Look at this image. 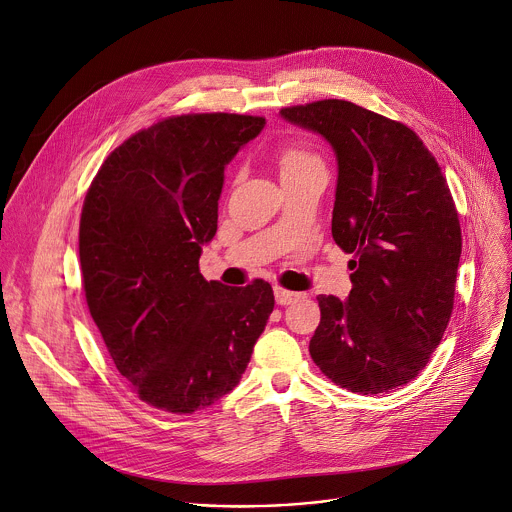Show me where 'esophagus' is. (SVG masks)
<instances>
[{"label": "esophagus", "instance_id": "obj_1", "mask_svg": "<svg viewBox=\"0 0 512 512\" xmlns=\"http://www.w3.org/2000/svg\"><path fill=\"white\" fill-rule=\"evenodd\" d=\"M302 296V292H294V290H286L282 286H274V298L278 304H290L296 302Z\"/></svg>", "mask_w": 512, "mask_h": 512}]
</instances>
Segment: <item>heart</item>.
Here are the masks:
<instances>
[{
    "label": "heart",
    "instance_id": "obj_1",
    "mask_svg": "<svg viewBox=\"0 0 512 512\" xmlns=\"http://www.w3.org/2000/svg\"><path fill=\"white\" fill-rule=\"evenodd\" d=\"M276 163L282 179H294L315 169H323V161L317 153L304 149L300 145H286L278 151Z\"/></svg>",
    "mask_w": 512,
    "mask_h": 512
}]
</instances>
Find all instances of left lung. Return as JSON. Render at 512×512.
Listing matches in <instances>:
<instances>
[{"label": "left lung", "mask_w": 512, "mask_h": 512, "mask_svg": "<svg viewBox=\"0 0 512 512\" xmlns=\"http://www.w3.org/2000/svg\"><path fill=\"white\" fill-rule=\"evenodd\" d=\"M280 117L333 147V240L355 256L349 298L317 296L311 357L353 393L405 385L430 361L454 309L462 232L446 177L412 129L349 100L286 107Z\"/></svg>", "instance_id": "obj_1"}]
</instances>
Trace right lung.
I'll use <instances>...</instances> for the list:
<instances>
[{
	"label": "right lung",
	"instance_id": "obj_1",
	"mask_svg": "<svg viewBox=\"0 0 512 512\" xmlns=\"http://www.w3.org/2000/svg\"><path fill=\"white\" fill-rule=\"evenodd\" d=\"M264 125L230 113L163 119L119 145L84 197L90 317L119 373L157 410L193 414L230 393L274 309L264 280L232 288L199 272L224 169Z\"/></svg>",
	"mask_w": 512,
	"mask_h": 512
}]
</instances>
